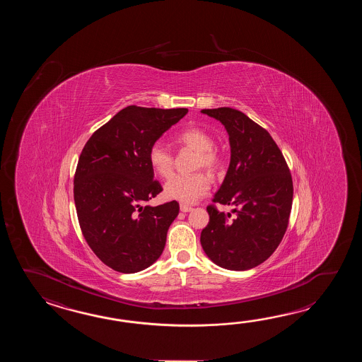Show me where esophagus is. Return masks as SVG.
I'll use <instances>...</instances> for the list:
<instances>
[{"mask_svg": "<svg viewBox=\"0 0 362 362\" xmlns=\"http://www.w3.org/2000/svg\"><path fill=\"white\" fill-rule=\"evenodd\" d=\"M180 209H181L182 212H192V207H190V206H186V204H181V206H180Z\"/></svg>", "mask_w": 362, "mask_h": 362, "instance_id": "34e87169", "label": "esophagus"}]
</instances>
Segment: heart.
<instances>
[{
	"label": "heart",
	"instance_id": "b5f03b06",
	"mask_svg": "<svg viewBox=\"0 0 362 362\" xmlns=\"http://www.w3.org/2000/svg\"><path fill=\"white\" fill-rule=\"evenodd\" d=\"M175 142L182 150L195 151L192 159V170H206L209 175H216L223 165V156L214 146V139L208 132L198 127H187L175 136ZM147 160L151 170L159 177H170L175 168V156L162 144L155 142L147 151ZM211 189L209 178L197 172L192 175H176L164 185V195L168 199L181 203H195L206 197Z\"/></svg>",
	"mask_w": 362,
	"mask_h": 362
}]
</instances>
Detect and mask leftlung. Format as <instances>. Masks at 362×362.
I'll use <instances>...</instances> for the list:
<instances>
[{
  "mask_svg": "<svg viewBox=\"0 0 362 362\" xmlns=\"http://www.w3.org/2000/svg\"><path fill=\"white\" fill-rule=\"evenodd\" d=\"M203 114L225 125L230 164L221 187L207 206L209 223L200 243L218 267L247 270L273 254L285 235L293 206V177L285 156L267 129L230 107ZM233 205L236 216L220 213L215 203Z\"/></svg>",
  "mask_w": 362,
  "mask_h": 362,
  "instance_id": "8db88e82",
  "label": "left lung"
}]
</instances>
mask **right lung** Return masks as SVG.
Instances as JSON below:
<instances>
[{"mask_svg": "<svg viewBox=\"0 0 362 362\" xmlns=\"http://www.w3.org/2000/svg\"><path fill=\"white\" fill-rule=\"evenodd\" d=\"M186 114L187 108L128 106L85 144L74 177L77 218L86 243L111 269L137 273L162 255L180 206H146L163 192L147 151Z\"/></svg>", "mask_w": 362, "mask_h": 362, "instance_id": "obj_1", "label": "right lung"}]
</instances>
